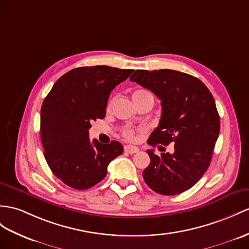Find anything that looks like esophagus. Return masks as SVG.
I'll return each instance as SVG.
<instances>
[{
  "mask_svg": "<svg viewBox=\"0 0 249 249\" xmlns=\"http://www.w3.org/2000/svg\"><path fill=\"white\" fill-rule=\"evenodd\" d=\"M138 151H139V149L137 147H134V145H130V144L124 145V152H126V153L134 154V153L138 152Z\"/></svg>",
  "mask_w": 249,
  "mask_h": 249,
  "instance_id": "1",
  "label": "esophagus"
}]
</instances>
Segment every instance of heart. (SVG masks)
Masks as SVG:
<instances>
[{
  "label": "heart",
  "instance_id": "b5f03b06",
  "mask_svg": "<svg viewBox=\"0 0 249 249\" xmlns=\"http://www.w3.org/2000/svg\"><path fill=\"white\" fill-rule=\"evenodd\" d=\"M144 94H150V93L147 92V90H143V89H137L132 94V99L136 98V97H139L142 95H144ZM123 135L125 139H128V141H132V139L134 138V132H133V130H130V129L124 130V133H123Z\"/></svg>",
  "mask_w": 249,
  "mask_h": 249
}]
</instances>
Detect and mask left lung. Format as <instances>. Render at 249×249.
<instances>
[{
  "mask_svg": "<svg viewBox=\"0 0 249 249\" xmlns=\"http://www.w3.org/2000/svg\"><path fill=\"white\" fill-rule=\"evenodd\" d=\"M130 80L161 100L160 124L148 143L174 142L171 153L147 151L151 160L142 172L143 179L160 195H179L195 186L210 165L220 133L213 96L199 79L178 71L137 70Z\"/></svg>",
  "mask_w": 249,
  "mask_h": 249,
  "instance_id": "obj_1",
  "label": "left lung"
}]
</instances>
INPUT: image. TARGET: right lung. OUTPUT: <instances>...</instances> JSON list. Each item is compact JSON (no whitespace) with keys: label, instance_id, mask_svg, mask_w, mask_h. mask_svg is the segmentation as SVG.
<instances>
[{"label":"right lung","instance_id":"add662e5","mask_svg":"<svg viewBox=\"0 0 249 249\" xmlns=\"http://www.w3.org/2000/svg\"><path fill=\"white\" fill-rule=\"evenodd\" d=\"M133 70L107 65L83 66L60 77L42 104L41 142L51 170L77 190L89 189L106 178L107 166L124 152L120 142H90V123L106 116L112 89Z\"/></svg>","mask_w":249,"mask_h":249}]
</instances>
